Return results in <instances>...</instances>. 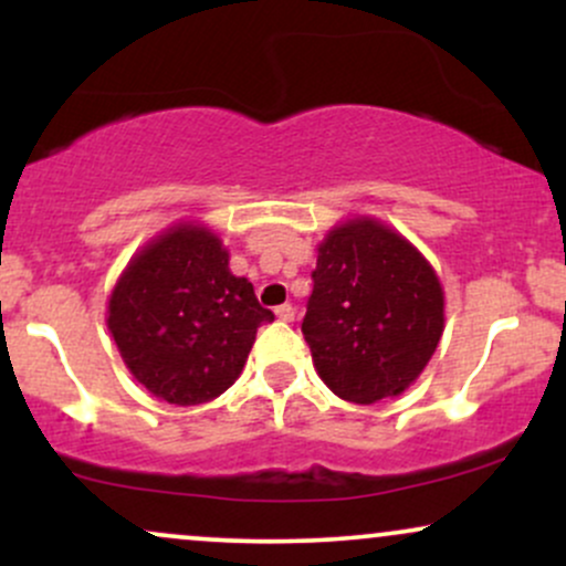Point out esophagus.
<instances>
[{"label": "esophagus", "mask_w": 566, "mask_h": 566, "mask_svg": "<svg viewBox=\"0 0 566 566\" xmlns=\"http://www.w3.org/2000/svg\"><path fill=\"white\" fill-rule=\"evenodd\" d=\"M276 319H282V322H292L295 319V308H292L290 303H284V305H276Z\"/></svg>", "instance_id": "esophagus-1"}]
</instances>
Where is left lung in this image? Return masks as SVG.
I'll list each match as a JSON object with an SVG mask.
<instances>
[{
    "instance_id": "left-lung-1",
    "label": "left lung",
    "mask_w": 566,
    "mask_h": 566,
    "mask_svg": "<svg viewBox=\"0 0 566 566\" xmlns=\"http://www.w3.org/2000/svg\"><path fill=\"white\" fill-rule=\"evenodd\" d=\"M316 250L301 329L319 378L356 405L405 394L444 333V290L433 265L369 216L333 226Z\"/></svg>"
}]
</instances>
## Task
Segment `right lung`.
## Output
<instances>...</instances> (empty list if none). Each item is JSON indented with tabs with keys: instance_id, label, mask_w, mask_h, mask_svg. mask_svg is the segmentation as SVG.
Masks as SVG:
<instances>
[{
	"instance_id": "1",
	"label": "right lung",
	"mask_w": 566,
	"mask_h": 566,
	"mask_svg": "<svg viewBox=\"0 0 566 566\" xmlns=\"http://www.w3.org/2000/svg\"><path fill=\"white\" fill-rule=\"evenodd\" d=\"M274 314L233 276L216 231L180 220L133 255L108 295L106 324L133 378L167 405L216 399L242 375Z\"/></svg>"
}]
</instances>
